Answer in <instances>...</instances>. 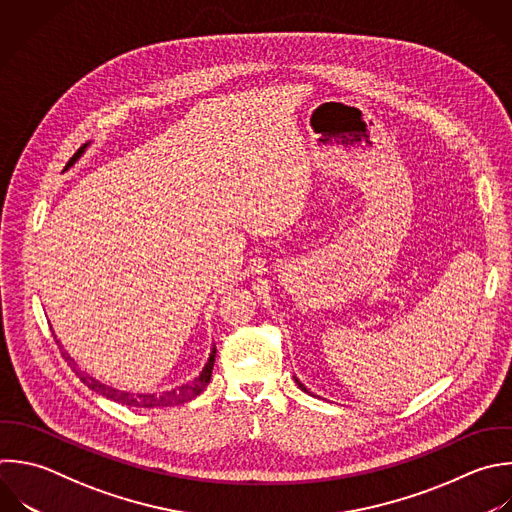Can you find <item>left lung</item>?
I'll list each match as a JSON object with an SVG mask.
<instances>
[{"instance_id":"obj_1","label":"left lung","mask_w":512,"mask_h":512,"mask_svg":"<svg viewBox=\"0 0 512 512\" xmlns=\"http://www.w3.org/2000/svg\"><path fill=\"white\" fill-rule=\"evenodd\" d=\"M296 384H298V386H300V388H302V390H304V392H308V390H306V386H304V384H302V382H300V380H298V378H296Z\"/></svg>"}]
</instances>
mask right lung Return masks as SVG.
Here are the masks:
<instances>
[{
	"label": "right lung",
	"instance_id": "1",
	"mask_svg": "<svg viewBox=\"0 0 512 512\" xmlns=\"http://www.w3.org/2000/svg\"><path fill=\"white\" fill-rule=\"evenodd\" d=\"M86 148H88V144H84V146L70 158L66 170L84 154ZM56 342H58V346H60L62 356L66 358V362L72 366V370L80 376V380H82L88 388H92L94 392H98V394H102V396H106V398H110V400H114V402H120V404H126V406H136V408L178 406V404H184V402L196 398V396H198L200 392H204V388L208 386V382H210V378H212L214 360H216V346H214L212 352H210V358H208L206 366H204L202 372H200V376L194 378L192 382L182 384V386H178V388H174V390L160 392V394H132V392H124V390H116V388H112V386H106V384H102L100 380H96L94 376H90V374H86L84 370H80L78 364H76V360H74V358L64 350V346L60 344V340H56Z\"/></svg>",
	"mask_w": 512,
	"mask_h": 512
}]
</instances>
